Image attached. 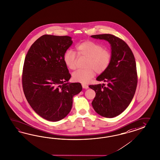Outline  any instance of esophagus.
<instances>
[{"instance_id": "obj_1", "label": "esophagus", "mask_w": 160, "mask_h": 160, "mask_svg": "<svg viewBox=\"0 0 160 160\" xmlns=\"http://www.w3.org/2000/svg\"><path fill=\"white\" fill-rule=\"evenodd\" d=\"M82 87L83 88H84V89H87V88H88V86L87 85V84H82Z\"/></svg>"}]
</instances>
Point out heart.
Masks as SVG:
<instances>
[{
    "label": "heart",
    "instance_id": "obj_1",
    "mask_svg": "<svg viewBox=\"0 0 160 160\" xmlns=\"http://www.w3.org/2000/svg\"><path fill=\"white\" fill-rule=\"evenodd\" d=\"M76 52L79 57L87 58L86 69L78 70L72 76L73 80L77 82L86 83L96 74L104 72L112 62L111 52L105 49L100 44L91 40H87L76 46ZM78 56L76 52L68 50L64 55V62L69 69L76 68Z\"/></svg>",
    "mask_w": 160,
    "mask_h": 160
}]
</instances>
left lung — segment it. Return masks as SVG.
I'll use <instances>...</instances> for the list:
<instances>
[{
	"label": "left lung",
	"mask_w": 160,
	"mask_h": 160,
	"mask_svg": "<svg viewBox=\"0 0 160 160\" xmlns=\"http://www.w3.org/2000/svg\"><path fill=\"white\" fill-rule=\"evenodd\" d=\"M94 39L108 41L112 46V62L106 70L97 77L105 84L90 85L96 92L92 107L99 115L106 118L117 116L130 104L138 82L134 56L128 44L110 34L92 35Z\"/></svg>",
	"instance_id": "left-lung-1"
}]
</instances>
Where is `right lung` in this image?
Masks as SVG:
<instances>
[{"label": "right lung", "mask_w": 160, "mask_h": 160, "mask_svg": "<svg viewBox=\"0 0 160 160\" xmlns=\"http://www.w3.org/2000/svg\"><path fill=\"white\" fill-rule=\"evenodd\" d=\"M68 36L44 34L29 48L24 59L22 86L30 106L40 116L50 121L64 118L70 112L73 97L82 90L71 78L64 55L73 43Z\"/></svg>", "instance_id": "add662e5"}]
</instances>
